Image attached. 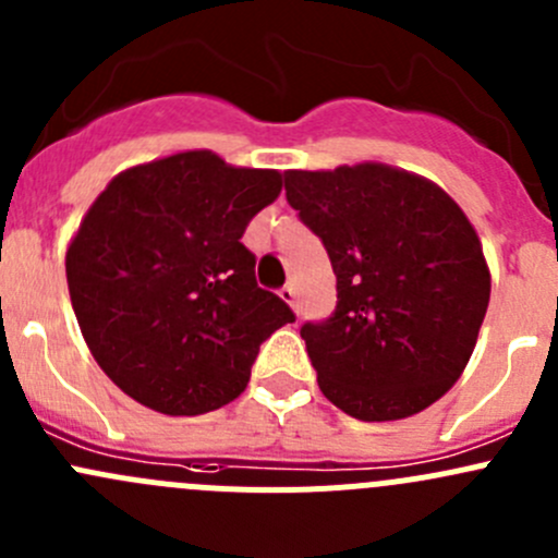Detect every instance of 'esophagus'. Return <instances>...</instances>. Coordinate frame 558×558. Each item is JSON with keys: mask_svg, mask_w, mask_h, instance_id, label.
Listing matches in <instances>:
<instances>
[{"mask_svg": "<svg viewBox=\"0 0 558 558\" xmlns=\"http://www.w3.org/2000/svg\"><path fill=\"white\" fill-rule=\"evenodd\" d=\"M280 296H283V302H289L291 307H296V286L294 283H286L283 289H280Z\"/></svg>", "mask_w": 558, "mask_h": 558, "instance_id": "esophagus-1", "label": "esophagus"}]
</instances>
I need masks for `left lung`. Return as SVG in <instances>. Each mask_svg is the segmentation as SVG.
Segmentation results:
<instances>
[{"label":"left lung","mask_w":558,"mask_h":558,"mask_svg":"<svg viewBox=\"0 0 558 558\" xmlns=\"http://www.w3.org/2000/svg\"><path fill=\"white\" fill-rule=\"evenodd\" d=\"M283 183L337 275L335 313L300 329L320 391L359 421L421 413L459 380L486 315L475 229L440 185L386 165Z\"/></svg>","instance_id":"left-lung-1"}]
</instances>
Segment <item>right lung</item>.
<instances>
[{"mask_svg":"<svg viewBox=\"0 0 558 558\" xmlns=\"http://www.w3.org/2000/svg\"><path fill=\"white\" fill-rule=\"evenodd\" d=\"M275 170L189 150L110 180L66 251L72 311L123 393L202 415L245 391L258 345L296 315L256 283L245 227L278 199Z\"/></svg>","mask_w":558,"mask_h":558,"instance_id":"1","label":"right lung"}]
</instances>
